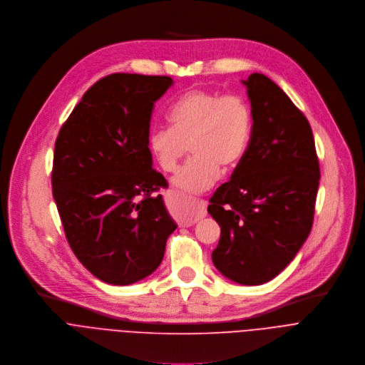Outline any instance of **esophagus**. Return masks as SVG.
<instances>
[{
	"label": "esophagus",
	"instance_id": "obj_1",
	"mask_svg": "<svg viewBox=\"0 0 365 365\" xmlns=\"http://www.w3.org/2000/svg\"><path fill=\"white\" fill-rule=\"evenodd\" d=\"M205 215H207V201L204 200L197 201L185 210L184 217L181 218V226L190 227L195 225L198 220H201V218H204Z\"/></svg>",
	"mask_w": 365,
	"mask_h": 365
}]
</instances>
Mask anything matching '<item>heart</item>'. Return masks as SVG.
I'll list each match as a JSON object with an SVG mask.
<instances>
[{
    "instance_id": "obj_1",
    "label": "heart",
    "mask_w": 365,
    "mask_h": 365,
    "mask_svg": "<svg viewBox=\"0 0 365 365\" xmlns=\"http://www.w3.org/2000/svg\"><path fill=\"white\" fill-rule=\"evenodd\" d=\"M170 126L155 128L150 150L160 168L173 174L191 150L192 157L174 178L184 194H200L243 158L252 133V112L239 95L190 91L168 110Z\"/></svg>"
}]
</instances>
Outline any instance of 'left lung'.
<instances>
[{"label": "left lung", "instance_id": "left-lung-1", "mask_svg": "<svg viewBox=\"0 0 365 365\" xmlns=\"http://www.w3.org/2000/svg\"><path fill=\"white\" fill-rule=\"evenodd\" d=\"M242 83L252 106L250 142L208 212L222 227L214 266L250 286L276 277L308 239L321 173L311 125L289 96L262 73Z\"/></svg>", "mask_w": 365, "mask_h": 365}]
</instances>
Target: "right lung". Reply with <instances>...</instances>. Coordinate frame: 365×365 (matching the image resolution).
Wrapping results in <instances>:
<instances>
[{
	"label": "right lung",
	"mask_w": 365,
	"mask_h": 365,
	"mask_svg": "<svg viewBox=\"0 0 365 365\" xmlns=\"http://www.w3.org/2000/svg\"><path fill=\"white\" fill-rule=\"evenodd\" d=\"M173 83L113 73L83 95L56 139L51 187L66 239L110 284L150 276L177 229L163 195H153L167 180L148 148L154 103Z\"/></svg>",
	"instance_id": "right-lung-1"
}]
</instances>
